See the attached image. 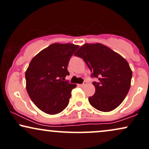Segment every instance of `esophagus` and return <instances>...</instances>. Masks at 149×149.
<instances>
[{
    "label": "esophagus",
    "instance_id": "esophagus-1",
    "mask_svg": "<svg viewBox=\"0 0 149 149\" xmlns=\"http://www.w3.org/2000/svg\"><path fill=\"white\" fill-rule=\"evenodd\" d=\"M86 84V81L84 80V82H83V83H82V84H80V86H85Z\"/></svg>",
    "mask_w": 149,
    "mask_h": 149
}]
</instances>
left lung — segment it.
<instances>
[{
    "mask_svg": "<svg viewBox=\"0 0 149 149\" xmlns=\"http://www.w3.org/2000/svg\"><path fill=\"white\" fill-rule=\"evenodd\" d=\"M75 56L84 60L91 71L95 88L93 95L88 97L92 107L103 112L117 108L127 96L131 86L132 71L128 62L118 53L104 45L84 44Z\"/></svg>",
    "mask_w": 149,
    "mask_h": 149,
    "instance_id": "8db88e82",
    "label": "left lung"
}]
</instances>
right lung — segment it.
Wrapping results in <instances>:
<instances>
[{"instance_id": "right-lung-1", "label": "right lung", "mask_w": 149, "mask_h": 149, "mask_svg": "<svg viewBox=\"0 0 149 149\" xmlns=\"http://www.w3.org/2000/svg\"><path fill=\"white\" fill-rule=\"evenodd\" d=\"M79 47L70 43H54L33 58L25 72L26 88L39 109L47 114L61 113L67 107L71 91L76 84L69 83L67 66Z\"/></svg>"}]
</instances>
